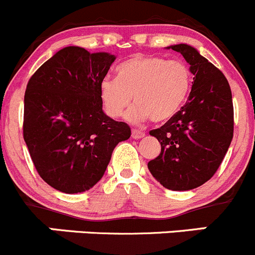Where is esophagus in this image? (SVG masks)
Wrapping results in <instances>:
<instances>
[{
    "mask_svg": "<svg viewBox=\"0 0 255 255\" xmlns=\"http://www.w3.org/2000/svg\"><path fill=\"white\" fill-rule=\"evenodd\" d=\"M143 136H145V132L143 131H140V130H132V132H131V137L135 138V140H138V138H142Z\"/></svg>",
    "mask_w": 255,
    "mask_h": 255,
    "instance_id": "34e87169",
    "label": "esophagus"
}]
</instances>
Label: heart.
<instances>
[{
  "mask_svg": "<svg viewBox=\"0 0 255 255\" xmlns=\"http://www.w3.org/2000/svg\"><path fill=\"white\" fill-rule=\"evenodd\" d=\"M117 79L104 78L99 97L108 117L117 119L131 102L136 103L127 119L142 123L147 119L161 123L171 119L190 95L193 75L181 60L156 55H135L117 67Z\"/></svg>",
  "mask_w": 255,
  "mask_h": 255,
  "instance_id": "obj_1",
  "label": "heart"
}]
</instances>
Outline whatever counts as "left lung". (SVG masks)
I'll list each match as a JSON object with an SVG mask.
<instances>
[{"mask_svg":"<svg viewBox=\"0 0 255 255\" xmlns=\"http://www.w3.org/2000/svg\"><path fill=\"white\" fill-rule=\"evenodd\" d=\"M181 53L193 74L188 102L160 128L150 131L161 152L147 163L165 188L188 191L218 170L233 138V103L223 73L188 44L167 47Z\"/></svg>","mask_w":255,"mask_h":255,"instance_id":"1","label":"left lung"}]
</instances>
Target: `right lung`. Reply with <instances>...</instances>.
Wrapping results in <instances>:
<instances>
[{
  "instance_id": "add662e5",
  "label": "right lung",
  "mask_w": 255,
  "mask_h": 255,
  "mask_svg": "<svg viewBox=\"0 0 255 255\" xmlns=\"http://www.w3.org/2000/svg\"><path fill=\"white\" fill-rule=\"evenodd\" d=\"M117 59L65 47L43 63L24 94L23 137L39 176L55 190L79 193L104 175L128 124L103 112L99 84Z\"/></svg>"
}]
</instances>
